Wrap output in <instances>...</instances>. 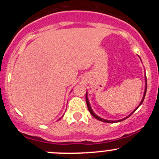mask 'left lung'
Masks as SVG:
<instances>
[{
	"mask_svg": "<svg viewBox=\"0 0 159 159\" xmlns=\"http://www.w3.org/2000/svg\"><path fill=\"white\" fill-rule=\"evenodd\" d=\"M146 92H147V88H146L145 92H144V96H143V100H142L141 103H140L139 105H141L142 103H143V100H144V98H145V95H146ZM86 102H87V106H88V110H89V111H90V113H91V115H92V116H93V117H95V119H98V120H99V121L105 122V123H116V122H120V121H123V120H124V119H127V118H126V119H121V120H118V121H111V120H106V119H102V118L99 117V116H96V115H95V114L94 113V112H93V111L92 110V108H91V106H90V103H89V102H88V96H87V93H86ZM137 108H138V107H137ZM137 108H136V109H135V110L134 111L132 112V114L134 113V112L136 110H137ZM128 117H129V116H128Z\"/></svg>",
	"mask_w": 159,
	"mask_h": 159,
	"instance_id": "1",
	"label": "left lung"
}]
</instances>
